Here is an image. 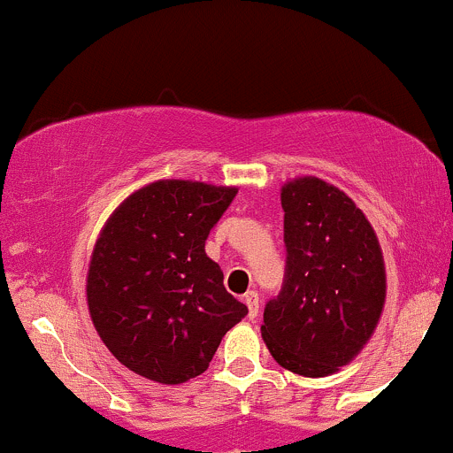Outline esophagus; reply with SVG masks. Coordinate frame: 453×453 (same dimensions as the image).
<instances>
[{
  "mask_svg": "<svg viewBox=\"0 0 453 453\" xmlns=\"http://www.w3.org/2000/svg\"><path fill=\"white\" fill-rule=\"evenodd\" d=\"M244 303L248 306V318L255 319L259 315V294L257 291H248L244 296Z\"/></svg>",
  "mask_w": 453,
  "mask_h": 453,
  "instance_id": "1",
  "label": "esophagus"
}]
</instances>
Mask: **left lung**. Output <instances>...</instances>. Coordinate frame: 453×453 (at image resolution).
<instances>
[{
    "instance_id": "obj_1",
    "label": "left lung",
    "mask_w": 453,
    "mask_h": 453,
    "mask_svg": "<svg viewBox=\"0 0 453 453\" xmlns=\"http://www.w3.org/2000/svg\"><path fill=\"white\" fill-rule=\"evenodd\" d=\"M285 279L261 337L276 363L306 378L348 365L380 319L387 276L365 213L318 177L285 183Z\"/></svg>"
}]
</instances>
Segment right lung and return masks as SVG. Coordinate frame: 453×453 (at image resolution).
<instances>
[{
    "label": "right lung",
    "mask_w": 453,
    "mask_h": 453,
    "mask_svg": "<svg viewBox=\"0 0 453 453\" xmlns=\"http://www.w3.org/2000/svg\"><path fill=\"white\" fill-rule=\"evenodd\" d=\"M235 188L166 179L134 192L108 220L88 270V309L125 367L162 384L196 378L248 306L205 255Z\"/></svg>",
    "instance_id": "obj_1"
}]
</instances>
